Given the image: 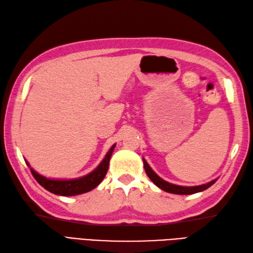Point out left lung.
Segmentation results:
<instances>
[{"label":"left lung","mask_w":253,"mask_h":253,"mask_svg":"<svg viewBox=\"0 0 253 253\" xmlns=\"http://www.w3.org/2000/svg\"><path fill=\"white\" fill-rule=\"evenodd\" d=\"M143 165H144V170L148 177L151 179V181L153 183L162 189L163 191L168 192V193H172V194H180V195H190V194H195L198 192H203L205 190H207L208 187H210L213 183H215L216 179L208 182L206 184H202V185H197V186H181V185H175L172 183H169V182L163 180L161 177L153 171L149 164L146 163V161L143 158Z\"/></svg>","instance_id":"obj_1"}]
</instances>
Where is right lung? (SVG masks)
<instances>
[{
	"label": "right lung",
	"mask_w": 253,
	"mask_h": 253,
	"mask_svg": "<svg viewBox=\"0 0 253 253\" xmlns=\"http://www.w3.org/2000/svg\"><path fill=\"white\" fill-rule=\"evenodd\" d=\"M116 144H113L111 146V149L104 156L102 162L99 164V166L92 170L90 173H88L84 177H81L78 179H71V180H54V179H48L44 177V175L38 173L35 170L31 168V172L33 177L35 178L39 183L42 185L45 190L49 191L50 193H54L56 195H61V196H74V195H80V194H83L86 192H89L91 190L97 187L101 181L104 179L105 174L108 172L109 169V163L110 158L112 156V153L114 151ZM27 165L30 167L29 163Z\"/></svg>",
	"instance_id": "1"
}]
</instances>
